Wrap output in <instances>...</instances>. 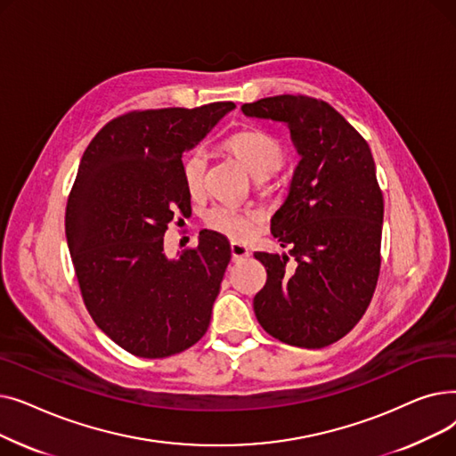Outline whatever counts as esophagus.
Returning <instances> with one entry per match:
<instances>
[{
    "label": "esophagus",
    "mask_w": 456,
    "mask_h": 456,
    "mask_svg": "<svg viewBox=\"0 0 456 456\" xmlns=\"http://www.w3.org/2000/svg\"><path fill=\"white\" fill-rule=\"evenodd\" d=\"M231 255H232V260H244V258L249 256V249L242 244L232 242L231 244Z\"/></svg>",
    "instance_id": "obj_1"
}]
</instances>
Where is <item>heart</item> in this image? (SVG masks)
I'll use <instances>...</instances> for the list:
<instances>
[{
  "label": "heart",
  "mask_w": 456,
  "mask_h": 456,
  "mask_svg": "<svg viewBox=\"0 0 456 456\" xmlns=\"http://www.w3.org/2000/svg\"><path fill=\"white\" fill-rule=\"evenodd\" d=\"M225 148L236 157L256 181L272 177L282 164L284 150L281 142L260 129H244L225 140ZM183 179L188 191L200 198L207 190V153L203 150L190 151L183 160ZM260 214L249 208L231 205H214L205 214V225L222 232L232 240H248L260 227Z\"/></svg>",
  "instance_id": "obj_1"
}]
</instances>
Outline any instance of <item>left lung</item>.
<instances>
[{"label": "left lung", "mask_w": 456, "mask_h": 456, "mask_svg": "<svg viewBox=\"0 0 456 456\" xmlns=\"http://www.w3.org/2000/svg\"><path fill=\"white\" fill-rule=\"evenodd\" d=\"M251 118L290 127L301 155L272 234L289 255L256 251L268 279L255 299L258 323L273 338L320 349L361 322L380 270L382 191L368 142L327 102L301 94L244 103Z\"/></svg>", "instance_id": "obj_1"}]
</instances>
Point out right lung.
Listing matches in <instances>:
<instances>
[{
  "instance_id": "obj_1",
  "label": "right lung",
  "mask_w": 456,
  "mask_h": 456,
  "mask_svg": "<svg viewBox=\"0 0 456 456\" xmlns=\"http://www.w3.org/2000/svg\"><path fill=\"white\" fill-rule=\"evenodd\" d=\"M232 102L131 110L92 138L66 205V240L92 320L142 358L177 354L203 338L231 260L227 238L201 231L196 248L164 255L175 210H190L183 153Z\"/></svg>"
}]
</instances>
